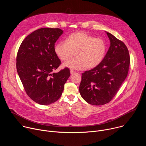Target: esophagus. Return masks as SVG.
Wrapping results in <instances>:
<instances>
[{"instance_id":"esophagus-1","label":"esophagus","mask_w":146,"mask_h":146,"mask_svg":"<svg viewBox=\"0 0 146 146\" xmlns=\"http://www.w3.org/2000/svg\"><path fill=\"white\" fill-rule=\"evenodd\" d=\"M74 73H76V72H75V71H74V70H70V74H74Z\"/></svg>"}]
</instances>
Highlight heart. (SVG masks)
<instances>
[{
    "mask_svg": "<svg viewBox=\"0 0 146 146\" xmlns=\"http://www.w3.org/2000/svg\"><path fill=\"white\" fill-rule=\"evenodd\" d=\"M105 41L95 38L84 32H77L69 35L65 41H59L54 47V51L62 60H66L75 52L76 58L65 62L63 66L71 69H91L98 66L106 52Z\"/></svg>",
    "mask_w": 146,
    "mask_h": 146,
    "instance_id": "heart-1",
    "label": "heart"
}]
</instances>
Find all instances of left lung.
Wrapping results in <instances>:
<instances>
[{
	"instance_id": "obj_1",
	"label": "left lung",
	"mask_w": 146,
	"mask_h": 146,
	"mask_svg": "<svg viewBox=\"0 0 146 146\" xmlns=\"http://www.w3.org/2000/svg\"><path fill=\"white\" fill-rule=\"evenodd\" d=\"M106 33L110 46L101 63L82 73L79 91L81 97L92 105L110 102L127 77L130 56L126 45L111 33Z\"/></svg>"
}]
</instances>
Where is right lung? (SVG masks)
Instances as JSON below:
<instances>
[{
	"label": "right lung",
	"instance_id": "add662e5",
	"mask_svg": "<svg viewBox=\"0 0 146 146\" xmlns=\"http://www.w3.org/2000/svg\"><path fill=\"white\" fill-rule=\"evenodd\" d=\"M63 31L43 28L29 35L20 45L17 70L29 97L41 105H48L61 96L70 76L69 68L53 73L61 62L54 51L55 43Z\"/></svg>",
	"mask_w": 146,
	"mask_h": 146
}]
</instances>
